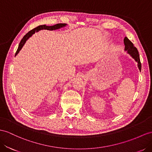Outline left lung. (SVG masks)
<instances>
[{
    "label": "left lung",
    "mask_w": 152,
    "mask_h": 152,
    "mask_svg": "<svg viewBox=\"0 0 152 152\" xmlns=\"http://www.w3.org/2000/svg\"><path fill=\"white\" fill-rule=\"evenodd\" d=\"M124 45H125V47H124V50L127 51V53L134 58L135 61L137 62V66L139 67V69L141 71V61H140L139 54L137 48H135L134 45L133 43H132L127 37H125L124 38Z\"/></svg>",
    "instance_id": "obj_1"
}]
</instances>
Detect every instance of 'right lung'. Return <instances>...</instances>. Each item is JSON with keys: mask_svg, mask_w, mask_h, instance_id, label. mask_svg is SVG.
<instances>
[{"mask_svg": "<svg viewBox=\"0 0 152 152\" xmlns=\"http://www.w3.org/2000/svg\"><path fill=\"white\" fill-rule=\"evenodd\" d=\"M66 25H67L66 24H57L56 25L51 26H48L46 25H41V26H39L37 27V28H35L32 30H31L30 31H29L24 37L22 38V39L20 42V44H19V45H18V48L17 49L16 53H15V56H16L17 54L19 53V51H20V50H21V49L22 48V47L24 46V45L26 43V42L27 41V40H28V38L31 37L35 32H38V31L42 30V29L51 30V31L52 30H55V29H60L61 28H63V27H65Z\"/></svg>", "mask_w": 152, "mask_h": 152, "instance_id": "1", "label": "right lung"}]
</instances>
